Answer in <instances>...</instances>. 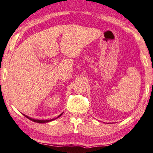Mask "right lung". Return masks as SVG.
<instances>
[{"mask_svg": "<svg viewBox=\"0 0 153 153\" xmlns=\"http://www.w3.org/2000/svg\"><path fill=\"white\" fill-rule=\"evenodd\" d=\"M63 114V113H62V114H60V115H59L58 117H57L56 118H53V119H51V120H36V119H32V118H30V117H28V116H26V115H25V114H23V115H24L25 117H27L28 118V119H29L30 120H31V121H33V122H35V123H49V122H51V121H53V120H56V119H57V118L58 117H59L60 116H62V114Z\"/></svg>", "mask_w": 153, "mask_h": 153, "instance_id": "add662e5", "label": "right lung"}]
</instances>
